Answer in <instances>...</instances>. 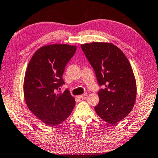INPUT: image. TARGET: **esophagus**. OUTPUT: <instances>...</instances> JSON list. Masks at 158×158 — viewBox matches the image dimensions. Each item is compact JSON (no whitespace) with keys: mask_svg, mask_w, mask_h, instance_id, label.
I'll return each instance as SVG.
<instances>
[{"mask_svg":"<svg viewBox=\"0 0 158 158\" xmlns=\"http://www.w3.org/2000/svg\"><path fill=\"white\" fill-rule=\"evenodd\" d=\"M77 98H80V99H85L86 98V94H81V95H78V96H77Z\"/></svg>","mask_w":158,"mask_h":158,"instance_id":"34e87169","label":"esophagus"}]
</instances>
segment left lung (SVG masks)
Instances as JSON below:
<instances>
[{"label": "left lung", "instance_id": "8db88e82", "mask_svg": "<svg viewBox=\"0 0 158 158\" xmlns=\"http://www.w3.org/2000/svg\"><path fill=\"white\" fill-rule=\"evenodd\" d=\"M81 48L95 72L99 85L98 115L109 123L124 118L134 106L136 82L131 65L119 48L111 43L93 42Z\"/></svg>", "mask_w": 158, "mask_h": 158}]
</instances>
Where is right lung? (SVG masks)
<instances>
[{
	"instance_id": "right-lung-1",
	"label": "right lung",
	"mask_w": 158,
	"mask_h": 158,
	"mask_svg": "<svg viewBox=\"0 0 158 158\" xmlns=\"http://www.w3.org/2000/svg\"><path fill=\"white\" fill-rule=\"evenodd\" d=\"M76 52V46H44L34 54L27 68L23 85L27 106L48 126L61 123L76 104L69 89L56 92L64 84L62 76L65 67Z\"/></svg>"
}]
</instances>
